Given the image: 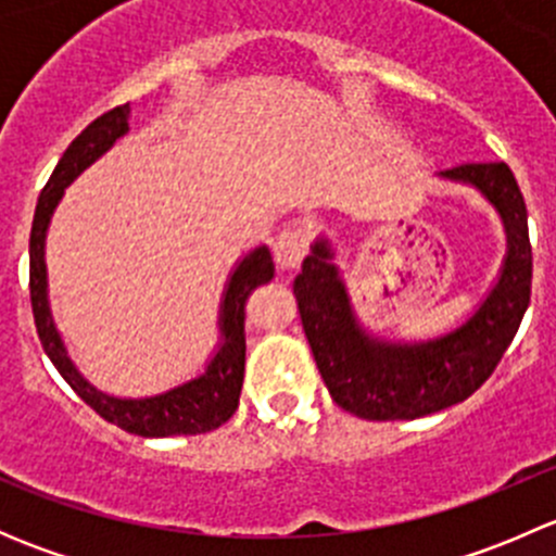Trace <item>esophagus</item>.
<instances>
[{
  "label": "esophagus",
  "instance_id": "34e87169",
  "mask_svg": "<svg viewBox=\"0 0 556 556\" xmlns=\"http://www.w3.org/2000/svg\"><path fill=\"white\" fill-rule=\"evenodd\" d=\"M309 231L306 228H285L274 242V257L279 268H295L309 252Z\"/></svg>",
  "mask_w": 556,
  "mask_h": 556
}]
</instances>
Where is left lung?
I'll list each match as a JSON object with an SVG mask.
<instances>
[{"instance_id":"obj_1","label":"left lung","mask_w":556,"mask_h":556,"mask_svg":"<svg viewBox=\"0 0 556 556\" xmlns=\"http://www.w3.org/2000/svg\"><path fill=\"white\" fill-rule=\"evenodd\" d=\"M439 177L479 190L506 228L501 277L459 328L414 344L368 333L352 309L328 239L312 244L293 282L323 382L344 412L361 419H417L463 403L495 371L530 306L532 247L514 172L506 164H463Z\"/></svg>"}]
</instances>
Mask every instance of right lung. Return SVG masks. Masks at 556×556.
<instances>
[{
    "label": "right lung",
    "instance_id": "add662e5",
    "mask_svg": "<svg viewBox=\"0 0 556 556\" xmlns=\"http://www.w3.org/2000/svg\"><path fill=\"white\" fill-rule=\"evenodd\" d=\"M128 112L131 106L121 104L115 110L104 112L93 123H88L66 153L61 155L59 166L50 174L48 185L42 188L35 210V223H31L29 237V290H31V312H35V325L39 341H42L45 355L53 361L66 384L99 414L106 422L117 425L121 430L144 439H166V435H195L210 433L220 428L223 422L233 417L239 408V395H242L244 382V304L247 295L257 285L271 282L274 261L266 244L247 252L237 268L228 277L226 290L220 301V344L215 355L206 363L204 374H199L190 382H182L161 395L150 397H115L97 390L83 374L77 371L75 363L70 361L64 341H61L59 328L53 323L48 304V266H45V237H48L50 217L64 195L66 185L75 182L88 166L102 159L106 150L128 131Z\"/></svg>",
    "mask_w": 556,
    "mask_h": 556
}]
</instances>
